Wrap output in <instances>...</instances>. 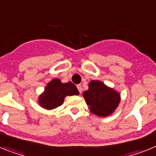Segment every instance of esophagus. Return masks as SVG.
Masks as SVG:
<instances>
[{
    "instance_id": "obj_1",
    "label": "esophagus",
    "mask_w": 156,
    "mask_h": 156,
    "mask_svg": "<svg viewBox=\"0 0 156 156\" xmlns=\"http://www.w3.org/2000/svg\"><path fill=\"white\" fill-rule=\"evenodd\" d=\"M76 87L77 88H78V90H79L80 93H81V92H82V86H81L80 84H78Z\"/></svg>"
}]
</instances>
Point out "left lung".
Returning a JSON list of instances; mask_svg holds the SVG:
<instances>
[{
  "label": "left lung",
  "mask_w": 156,
  "mask_h": 156,
  "mask_svg": "<svg viewBox=\"0 0 156 156\" xmlns=\"http://www.w3.org/2000/svg\"><path fill=\"white\" fill-rule=\"evenodd\" d=\"M90 112L94 115L106 117L113 113L120 102V94L100 80H91L88 90L83 93Z\"/></svg>",
  "instance_id": "obj_1"
}]
</instances>
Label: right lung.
<instances>
[{
    "label": "right lung",
    "mask_w": 156,
    "mask_h": 156,
    "mask_svg": "<svg viewBox=\"0 0 156 156\" xmlns=\"http://www.w3.org/2000/svg\"><path fill=\"white\" fill-rule=\"evenodd\" d=\"M79 94L76 85L72 82L62 83L60 79L55 78L48 83L44 90L38 96L37 102L43 108L52 110L62 105L66 96Z\"/></svg>",
    "instance_id": "add662e5"
}]
</instances>
